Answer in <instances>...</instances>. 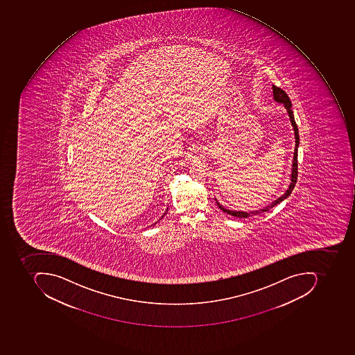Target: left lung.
Here are the masks:
<instances>
[{"label": "left lung", "mask_w": 355, "mask_h": 355, "mask_svg": "<svg viewBox=\"0 0 355 355\" xmlns=\"http://www.w3.org/2000/svg\"><path fill=\"white\" fill-rule=\"evenodd\" d=\"M273 96L274 100L276 102H279V103H283L285 105L286 110H287L288 115H289L290 121H291L292 127H293V130H295V153H293V162H292V173H291V183H290L289 188L286 191L285 194L282 195L281 197H278L277 200H274L271 204L268 205V206L264 207L262 209H258L256 211H250V212H243V211H232L228 210V209H225L222 205H220V202H216L218 204V208L220 210L224 211L227 214H230V216H236V218H250V216H258V214H262V212H266V211H269L270 209L273 208L276 205L279 204V202H283L284 200H286L290 194H291L292 191L295 189V183H297V148H299L300 144V137H299V129H297V123H295V116H293V112H292L291 109V101H290L289 97H288L287 94H286L285 91H283L281 87H277V86L273 85Z\"/></svg>", "instance_id": "left-lung-1"}]
</instances>
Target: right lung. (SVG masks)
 Segmentation results:
<instances>
[{"mask_svg": "<svg viewBox=\"0 0 355 355\" xmlns=\"http://www.w3.org/2000/svg\"><path fill=\"white\" fill-rule=\"evenodd\" d=\"M167 210H168V208H167V209H166V211H165L164 214H163V216H162V218H163V216H165V214H167Z\"/></svg>", "mask_w": 355, "mask_h": 355, "instance_id": "right-lung-1", "label": "right lung"}]
</instances>
